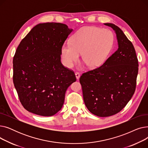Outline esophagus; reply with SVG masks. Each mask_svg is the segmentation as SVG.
Segmentation results:
<instances>
[{
	"mask_svg": "<svg viewBox=\"0 0 148 148\" xmlns=\"http://www.w3.org/2000/svg\"><path fill=\"white\" fill-rule=\"evenodd\" d=\"M75 77H76V79H77V80H79V78H80V74H79V73L76 72V73H75Z\"/></svg>",
	"mask_w": 148,
	"mask_h": 148,
	"instance_id": "obj_1",
	"label": "esophagus"
}]
</instances>
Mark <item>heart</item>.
Returning <instances> with one entry per match:
<instances>
[{"instance_id": "obj_1", "label": "heart", "mask_w": 148, "mask_h": 148, "mask_svg": "<svg viewBox=\"0 0 148 148\" xmlns=\"http://www.w3.org/2000/svg\"><path fill=\"white\" fill-rule=\"evenodd\" d=\"M113 42L114 35L110 30L95 26L82 27L74 34L70 44L62 45V62L67 68H71L81 54L82 60L88 67H98L103 63Z\"/></svg>"}]
</instances>
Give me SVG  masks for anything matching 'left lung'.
Returning <instances> with one entry per match:
<instances>
[{"label": "left lung", "instance_id": "8db88e82", "mask_svg": "<svg viewBox=\"0 0 148 148\" xmlns=\"http://www.w3.org/2000/svg\"><path fill=\"white\" fill-rule=\"evenodd\" d=\"M118 49L99 67L83 73L80 78L83 99L90 112L99 117L118 113L134 94L138 64L136 50L123 31L112 23Z\"/></svg>", "mask_w": 148, "mask_h": 148}]
</instances>
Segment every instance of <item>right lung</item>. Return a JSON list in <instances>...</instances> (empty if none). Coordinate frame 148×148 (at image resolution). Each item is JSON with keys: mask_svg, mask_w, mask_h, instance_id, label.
<instances>
[{"mask_svg": "<svg viewBox=\"0 0 148 148\" xmlns=\"http://www.w3.org/2000/svg\"><path fill=\"white\" fill-rule=\"evenodd\" d=\"M73 29L60 23H41L23 39L13 58V82L20 102L32 113L51 116L63 106L73 70L60 62L61 49Z\"/></svg>", "mask_w": 148, "mask_h": 148, "instance_id": "add662e5", "label": "right lung"}]
</instances>
